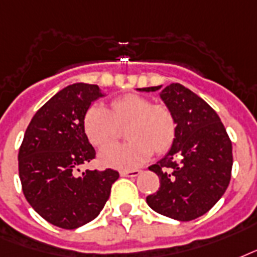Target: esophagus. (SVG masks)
Returning a JSON list of instances; mask_svg holds the SVG:
<instances>
[{
	"label": "esophagus",
	"instance_id": "esophagus-1",
	"mask_svg": "<svg viewBox=\"0 0 257 257\" xmlns=\"http://www.w3.org/2000/svg\"><path fill=\"white\" fill-rule=\"evenodd\" d=\"M141 170H122L120 176L122 177H137L139 176Z\"/></svg>",
	"mask_w": 257,
	"mask_h": 257
}]
</instances>
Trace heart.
<instances>
[{
    "mask_svg": "<svg viewBox=\"0 0 257 257\" xmlns=\"http://www.w3.org/2000/svg\"><path fill=\"white\" fill-rule=\"evenodd\" d=\"M84 131L89 142L103 147L113 142L120 128L126 127L129 141L123 145L104 147L101 164L131 169L150 158L153 151L162 154L173 146L177 137V118L164 103H154L146 96L127 93L111 101L110 110L91 106L84 115Z\"/></svg>",
    "mask_w": 257,
    "mask_h": 257,
    "instance_id": "1",
    "label": "heart"
}]
</instances>
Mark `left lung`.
I'll use <instances>...</instances> for the list:
<instances>
[{
    "label": "left lung",
    "mask_w": 257,
    "mask_h": 257,
    "mask_svg": "<svg viewBox=\"0 0 257 257\" xmlns=\"http://www.w3.org/2000/svg\"><path fill=\"white\" fill-rule=\"evenodd\" d=\"M161 97L176 115L177 137L166 157L149 168L160 177L161 186L146 201L157 213L190 221L212 209L225 193L233 164L232 142L217 112L189 88L173 83Z\"/></svg>",
    "instance_id": "8db88e82"
}]
</instances>
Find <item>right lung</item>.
Returning <instances> with one entry per match:
<instances>
[{
  "label": "right lung",
  "instance_id": "add662e5",
  "mask_svg": "<svg viewBox=\"0 0 257 257\" xmlns=\"http://www.w3.org/2000/svg\"><path fill=\"white\" fill-rule=\"evenodd\" d=\"M100 96L95 84L63 88L36 112L20 146L24 196L44 220L63 229H75L97 217L119 178L112 169L80 174L81 166L96 157L83 120Z\"/></svg>",
  "mask_w": 257,
  "mask_h": 257
}]
</instances>
